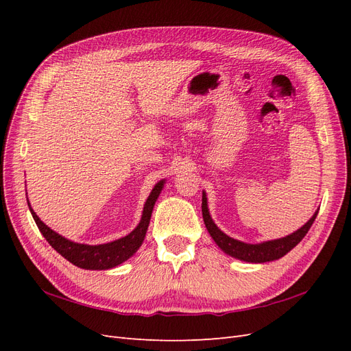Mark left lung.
<instances>
[{"label": "left lung", "instance_id": "8db88e82", "mask_svg": "<svg viewBox=\"0 0 351 351\" xmlns=\"http://www.w3.org/2000/svg\"><path fill=\"white\" fill-rule=\"evenodd\" d=\"M202 215H204V221L206 230L210 234V237L214 239V241L218 244V247L230 254L231 258H236L244 262H250V263H263V262H272L282 258L284 254L289 253L293 247H295L297 244L302 241V239L307 234V231L311 230L313 221L317 215V210L313 214V217L306 222L303 227H300L297 231L291 232L290 236H285L282 239L277 240H269V241H263V243H256V244H250V243H243L240 240L232 239L227 236L226 232H222L217 226L215 222L212 221L209 215V209H208V199L206 193H202Z\"/></svg>", "mask_w": 351, "mask_h": 351}]
</instances>
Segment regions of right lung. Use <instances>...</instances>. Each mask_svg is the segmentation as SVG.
Segmentation results:
<instances>
[{"instance_id": "obj_1", "label": "right lung", "mask_w": 351, "mask_h": 351, "mask_svg": "<svg viewBox=\"0 0 351 351\" xmlns=\"http://www.w3.org/2000/svg\"><path fill=\"white\" fill-rule=\"evenodd\" d=\"M164 183L165 180H161V182L156 183L155 187L152 189L149 197H147L145 202L143 214H142L139 226H137L130 234L105 244H95V246H90V244L74 243L71 240H67L66 237L60 236L58 232L51 230L39 219V217L35 214V210L30 208L29 202L27 205L39 231L42 232V236L47 239V241L61 254L62 258H66L69 262L76 265V267L82 269H99V271L111 269L117 267V265H120L129 258H132L137 252V249L142 246L147 227H149L154 205L159 193H161Z\"/></svg>"}]
</instances>
